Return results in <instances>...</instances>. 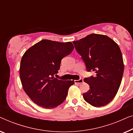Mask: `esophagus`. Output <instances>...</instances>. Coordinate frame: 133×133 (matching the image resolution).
<instances>
[{
  "label": "esophagus",
  "mask_w": 133,
  "mask_h": 133,
  "mask_svg": "<svg viewBox=\"0 0 133 133\" xmlns=\"http://www.w3.org/2000/svg\"><path fill=\"white\" fill-rule=\"evenodd\" d=\"M74 82H75V84H79L83 83V79H82V78H80V79H78V80H75Z\"/></svg>",
  "instance_id": "obj_1"
}]
</instances>
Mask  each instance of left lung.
Here are the masks:
<instances>
[{
	"mask_svg": "<svg viewBox=\"0 0 133 133\" xmlns=\"http://www.w3.org/2000/svg\"><path fill=\"white\" fill-rule=\"evenodd\" d=\"M73 43L85 64L87 72L95 76L85 78L90 86L83 94L91 105H106L115 98L120 87L124 70L122 52L116 43L107 35L91 34Z\"/></svg>",
	"mask_w": 133,
	"mask_h": 133,
	"instance_id": "8db88e82",
	"label": "left lung"
}]
</instances>
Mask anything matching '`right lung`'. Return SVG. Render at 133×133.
<instances>
[{
    "instance_id": "right-lung-1",
    "label": "right lung",
    "mask_w": 133,
    "mask_h": 133,
    "mask_svg": "<svg viewBox=\"0 0 133 133\" xmlns=\"http://www.w3.org/2000/svg\"><path fill=\"white\" fill-rule=\"evenodd\" d=\"M74 49L71 42L42 40L24 54L20 66V80L25 93L34 103L50 109L64 101L74 81L59 80L54 75L58 72L61 59Z\"/></svg>"
}]
</instances>
